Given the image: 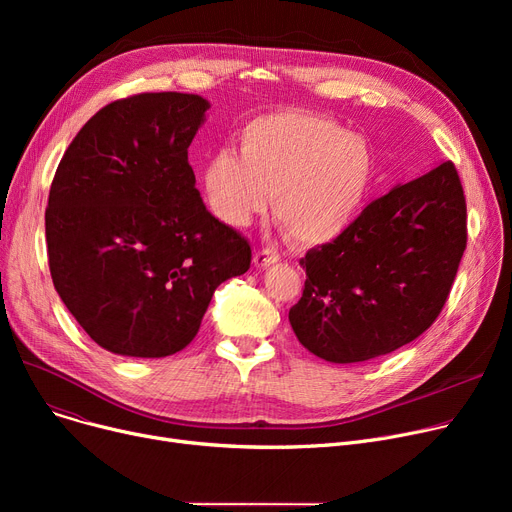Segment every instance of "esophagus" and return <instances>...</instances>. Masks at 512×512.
I'll list each match as a JSON object with an SVG mask.
<instances>
[{"mask_svg":"<svg viewBox=\"0 0 512 512\" xmlns=\"http://www.w3.org/2000/svg\"><path fill=\"white\" fill-rule=\"evenodd\" d=\"M278 259H280V255L276 251H272V249H259L253 255V263H255V267H259V270H263V267L274 265Z\"/></svg>","mask_w":512,"mask_h":512,"instance_id":"obj_1","label":"esophagus"}]
</instances>
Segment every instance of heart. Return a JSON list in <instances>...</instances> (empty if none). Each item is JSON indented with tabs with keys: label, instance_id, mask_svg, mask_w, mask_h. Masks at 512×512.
Returning a JSON list of instances; mask_svg holds the SVG:
<instances>
[{
	"label": "heart",
	"instance_id": "heart-1",
	"mask_svg": "<svg viewBox=\"0 0 512 512\" xmlns=\"http://www.w3.org/2000/svg\"><path fill=\"white\" fill-rule=\"evenodd\" d=\"M373 180L369 145L338 122L278 112L251 120L240 153L220 149L203 170L211 211L247 226L270 207L301 245H324L353 224Z\"/></svg>",
	"mask_w": 512,
	"mask_h": 512
}]
</instances>
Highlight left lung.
<instances>
[{
    "label": "left lung",
    "instance_id": "obj_1",
    "mask_svg": "<svg viewBox=\"0 0 512 512\" xmlns=\"http://www.w3.org/2000/svg\"><path fill=\"white\" fill-rule=\"evenodd\" d=\"M467 247V203L452 161L371 201L332 242L307 251L299 342L359 363L413 342L440 315Z\"/></svg>",
    "mask_w": 512,
    "mask_h": 512
}]
</instances>
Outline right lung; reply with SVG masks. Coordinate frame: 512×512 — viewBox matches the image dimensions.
I'll return each instance as SVG.
<instances>
[{"label":"right lung","instance_id":"add662e5","mask_svg":"<svg viewBox=\"0 0 512 512\" xmlns=\"http://www.w3.org/2000/svg\"><path fill=\"white\" fill-rule=\"evenodd\" d=\"M209 101L118 99L78 130L49 188L45 238L60 299L101 348L159 359L191 344L251 245L215 220L188 164Z\"/></svg>","mask_w":512,"mask_h":512}]
</instances>
